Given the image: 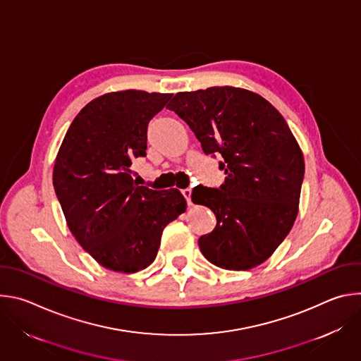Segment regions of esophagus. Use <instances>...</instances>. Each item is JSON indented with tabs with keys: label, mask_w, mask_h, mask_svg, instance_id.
Here are the masks:
<instances>
[{
	"label": "esophagus",
	"mask_w": 361,
	"mask_h": 361,
	"mask_svg": "<svg viewBox=\"0 0 361 361\" xmlns=\"http://www.w3.org/2000/svg\"><path fill=\"white\" fill-rule=\"evenodd\" d=\"M181 192H183V195L185 197L187 204H188V205H192V201H191V192H192V191H191V188H185V190H183Z\"/></svg>",
	"instance_id": "obj_1"
}]
</instances>
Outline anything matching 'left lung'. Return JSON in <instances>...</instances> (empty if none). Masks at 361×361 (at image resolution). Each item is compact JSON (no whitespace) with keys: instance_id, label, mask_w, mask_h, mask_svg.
Returning a JSON list of instances; mask_svg holds the SVG:
<instances>
[{"instance_id":"8db88e82","label":"left lung","mask_w":361,"mask_h":361,"mask_svg":"<svg viewBox=\"0 0 361 361\" xmlns=\"http://www.w3.org/2000/svg\"><path fill=\"white\" fill-rule=\"evenodd\" d=\"M167 109L188 124L207 156L224 160V184L197 185L191 194L217 219L198 240L202 255L226 270L260 266L298 213L304 157L286 120L262 95L228 85L177 92Z\"/></svg>"}]
</instances>
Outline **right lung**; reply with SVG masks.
Wrapping results in <instances>:
<instances>
[{
    "label": "right lung",
    "mask_w": 361,
    "mask_h": 361,
    "mask_svg": "<svg viewBox=\"0 0 361 361\" xmlns=\"http://www.w3.org/2000/svg\"><path fill=\"white\" fill-rule=\"evenodd\" d=\"M173 94L109 92L77 114L59 149L53 184L67 224L92 259L113 271L148 267L164 227L187 202L177 188L151 190L133 180L145 157L147 127Z\"/></svg>",
    "instance_id": "add662e5"
}]
</instances>
